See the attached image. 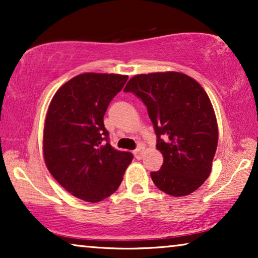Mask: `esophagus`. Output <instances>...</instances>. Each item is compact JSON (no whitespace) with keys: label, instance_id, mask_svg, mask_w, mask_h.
Here are the masks:
<instances>
[{"label":"esophagus","instance_id":"34e87169","mask_svg":"<svg viewBox=\"0 0 258 258\" xmlns=\"http://www.w3.org/2000/svg\"><path fill=\"white\" fill-rule=\"evenodd\" d=\"M134 155H135V157L137 158V160H141V158H142L143 155H144V148L140 147L139 149H136L135 151H134Z\"/></svg>","mask_w":258,"mask_h":258}]
</instances>
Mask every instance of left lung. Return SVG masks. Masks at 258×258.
I'll list each match as a JSON object with an SVG mask.
<instances>
[{"label": "left lung", "mask_w": 258, "mask_h": 258, "mask_svg": "<svg viewBox=\"0 0 258 258\" xmlns=\"http://www.w3.org/2000/svg\"><path fill=\"white\" fill-rule=\"evenodd\" d=\"M132 91L147 105L163 164L150 174L154 184L174 197L186 196L209 177L218 142L213 104L202 86L183 73L140 74Z\"/></svg>", "instance_id": "left-lung-1"}]
</instances>
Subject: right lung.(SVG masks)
<instances>
[{"instance_id":"add662e5","label":"right lung","mask_w":258,"mask_h":258,"mask_svg":"<svg viewBox=\"0 0 258 258\" xmlns=\"http://www.w3.org/2000/svg\"><path fill=\"white\" fill-rule=\"evenodd\" d=\"M126 80L119 74H80L63 84L49 104L43 129L45 165L67 191L86 202H100L114 194L132 163V154L108 142L103 123L109 103Z\"/></svg>"}]
</instances>
